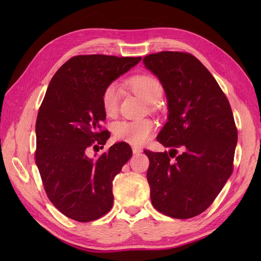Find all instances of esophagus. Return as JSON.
Instances as JSON below:
<instances>
[{"mask_svg": "<svg viewBox=\"0 0 261 261\" xmlns=\"http://www.w3.org/2000/svg\"><path fill=\"white\" fill-rule=\"evenodd\" d=\"M132 150H133V153H139V152H141V149L139 148V147H135V146H134V147H132Z\"/></svg>", "mask_w": 261, "mask_h": 261, "instance_id": "obj_1", "label": "esophagus"}]
</instances>
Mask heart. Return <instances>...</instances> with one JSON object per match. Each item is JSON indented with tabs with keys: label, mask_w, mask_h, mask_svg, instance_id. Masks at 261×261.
<instances>
[{
	"label": "heart",
	"mask_w": 261,
	"mask_h": 261,
	"mask_svg": "<svg viewBox=\"0 0 261 261\" xmlns=\"http://www.w3.org/2000/svg\"><path fill=\"white\" fill-rule=\"evenodd\" d=\"M129 89L136 93L148 105H154L159 101L162 94V84L153 75L139 74L132 76L126 82ZM121 89L115 83H111L105 87L101 93V107L108 117H114L118 111L120 105ZM155 128L153 121H120L113 125V135L117 140L125 141L132 145H144L151 138Z\"/></svg>",
	"instance_id": "heart-1"
}]
</instances>
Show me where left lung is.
Masks as SVG:
<instances>
[{
  "label": "left lung",
  "instance_id": "obj_1",
  "mask_svg": "<svg viewBox=\"0 0 261 261\" xmlns=\"http://www.w3.org/2000/svg\"><path fill=\"white\" fill-rule=\"evenodd\" d=\"M143 62L160 80L169 107L156 139L171 150L144 151L151 202L171 218H194L209 208L233 172L238 128L230 102L191 53L162 51ZM179 147L184 152L176 156Z\"/></svg>",
  "mask_w": 261,
  "mask_h": 261
}]
</instances>
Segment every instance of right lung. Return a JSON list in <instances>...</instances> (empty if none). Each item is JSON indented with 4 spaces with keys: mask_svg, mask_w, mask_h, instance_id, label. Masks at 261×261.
<instances>
[{
    "mask_svg": "<svg viewBox=\"0 0 261 261\" xmlns=\"http://www.w3.org/2000/svg\"><path fill=\"white\" fill-rule=\"evenodd\" d=\"M138 58L86 54L70 58L54 74L36 123V163L46 196L63 215L78 222L103 217L113 206V179L133 154L117 143L97 159L89 149L103 148L105 87L135 66Z\"/></svg>",
    "mask_w": 261,
    "mask_h": 261,
    "instance_id": "right-lung-1",
    "label": "right lung"
}]
</instances>
